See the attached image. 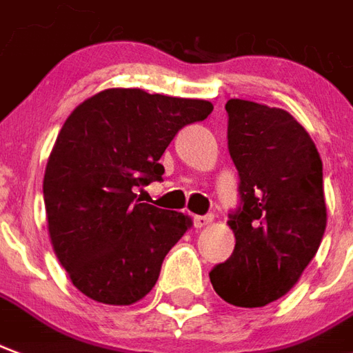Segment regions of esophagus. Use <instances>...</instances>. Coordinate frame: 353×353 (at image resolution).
Here are the masks:
<instances>
[{
	"instance_id": "obj_1",
	"label": "esophagus",
	"mask_w": 353,
	"mask_h": 353,
	"mask_svg": "<svg viewBox=\"0 0 353 353\" xmlns=\"http://www.w3.org/2000/svg\"><path fill=\"white\" fill-rule=\"evenodd\" d=\"M213 223V215H196L194 216V226L196 228H205Z\"/></svg>"
}]
</instances>
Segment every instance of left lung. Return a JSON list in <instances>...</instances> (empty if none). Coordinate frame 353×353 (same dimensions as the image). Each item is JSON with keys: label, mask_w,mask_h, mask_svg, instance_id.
Here are the masks:
<instances>
[{"label": "left lung", "mask_w": 353, "mask_h": 353, "mask_svg": "<svg viewBox=\"0 0 353 353\" xmlns=\"http://www.w3.org/2000/svg\"><path fill=\"white\" fill-rule=\"evenodd\" d=\"M226 112L241 208L228 221L236 249L210 279L224 301L265 307L296 286L322 243V159L309 132L283 108L230 99Z\"/></svg>", "instance_id": "obj_1"}]
</instances>
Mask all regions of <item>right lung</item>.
Segmentation results:
<instances>
[{
  "label": "right lung",
  "instance_id": "right-lung-1",
  "mask_svg": "<svg viewBox=\"0 0 353 353\" xmlns=\"http://www.w3.org/2000/svg\"><path fill=\"white\" fill-rule=\"evenodd\" d=\"M211 110L210 101L112 88L67 117L44 170V208L54 252L83 296L132 305L155 286L192 221L134 189L163 179L159 159L177 130Z\"/></svg>",
  "mask_w": 353,
  "mask_h": 353
}]
</instances>
